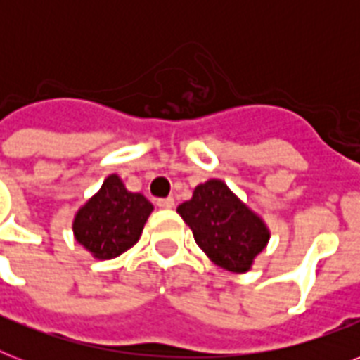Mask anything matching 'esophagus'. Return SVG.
<instances>
[{
  "label": "esophagus",
  "instance_id": "esophagus-1",
  "mask_svg": "<svg viewBox=\"0 0 360 360\" xmlns=\"http://www.w3.org/2000/svg\"><path fill=\"white\" fill-rule=\"evenodd\" d=\"M157 205L160 209H174L175 202H174V198H164V200H158Z\"/></svg>",
  "mask_w": 360,
  "mask_h": 360
}]
</instances>
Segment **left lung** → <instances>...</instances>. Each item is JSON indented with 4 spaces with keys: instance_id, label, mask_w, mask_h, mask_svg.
Instances as JSON below:
<instances>
[{
    "instance_id": "8db88e82",
    "label": "left lung",
    "mask_w": 360,
    "mask_h": 360,
    "mask_svg": "<svg viewBox=\"0 0 360 360\" xmlns=\"http://www.w3.org/2000/svg\"><path fill=\"white\" fill-rule=\"evenodd\" d=\"M177 213L205 256L231 273L250 271L271 239L265 220L222 179L213 177L198 185Z\"/></svg>"
}]
</instances>
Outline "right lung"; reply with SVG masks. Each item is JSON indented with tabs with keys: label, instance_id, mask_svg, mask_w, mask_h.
<instances>
[{
	"label": "right lung",
	"instance_id": "1",
	"mask_svg": "<svg viewBox=\"0 0 360 360\" xmlns=\"http://www.w3.org/2000/svg\"><path fill=\"white\" fill-rule=\"evenodd\" d=\"M151 213L153 203L112 174L76 211L72 233L95 259H114L138 243Z\"/></svg>",
	"mask_w": 360,
	"mask_h": 360
}]
</instances>
